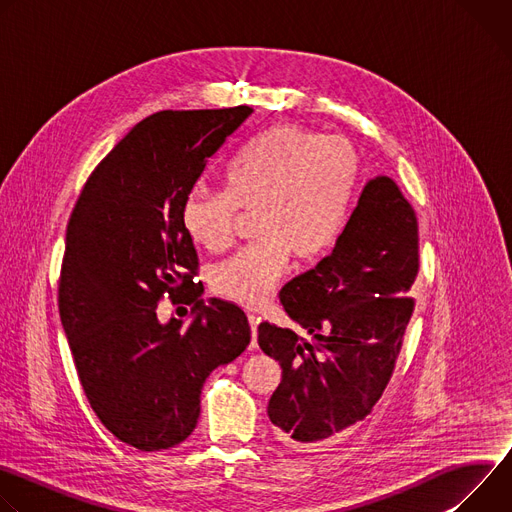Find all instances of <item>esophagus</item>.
<instances>
[{
	"mask_svg": "<svg viewBox=\"0 0 512 512\" xmlns=\"http://www.w3.org/2000/svg\"><path fill=\"white\" fill-rule=\"evenodd\" d=\"M247 318H249V326H251V346L255 348L257 346V326H259L261 318L255 316V314H249Z\"/></svg>",
	"mask_w": 512,
	"mask_h": 512,
	"instance_id": "esophagus-1",
	"label": "esophagus"
}]
</instances>
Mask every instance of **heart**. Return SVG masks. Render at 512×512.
<instances>
[{
    "label": "heart",
    "instance_id": "b5f03b06",
    "mask_svg": "<svg viewBox=\"0 0 512 512\" xmlns=\"http://www.w3.org/2000/svg\"><path fill=\"white\" fill-rule=\"evenodd\" d=\"M360 176L352 141L302 125H277L247 143L227 172V190L194 188L180 221L202 249L231 245L239 214L255 212L253 245L210 271L216 296L247 308L269 302L289 257L318 261L344 229Z\"/></svg>",
    "mask_w": 512,
    "mask_h": 512
}]
</instances>
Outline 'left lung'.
Wrapping results in <instances>:
<instances>
[{
	"label": "left lung",
	"instance_id": "8db88e82",
	"mask_svg": "<svg viewBox=\"0 0 512 512\" xmlns=\"http://www.w3.org/2000/svg\"><path fill=\"white\" fill-rule=\"evenodd\" d=\"M419 227L399 186H364L334 251L279 294L300 332L259 324L279 360L267 413L285 444L310 446L367 417L387 389L415 310Z\"/></svg>",
	"mask_w": 512,
	"mask_h": 512
}]
</instances>
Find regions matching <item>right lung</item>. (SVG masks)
<instances>
[{
  "label": "right lung",
  "instance_id": "obj_1",
  "mask_svg": "<svg viewBox=\"0 0 512 512\" xmlns=\"http://www.w3.org/2000/svg\"><path fill=\"white\" fill-rule=\"evenodd\" d=\"M251 107L160 111L139 121L87 178L66 225L58 310L101 423L141 452L184 442L206 377L251 340L245 312L200 300L198 255L180 208ZM194 305L188 329L157 304Z\"/></svg>",
  "mask_w": 512,
  "mask_h": 512
}]
</instances>
